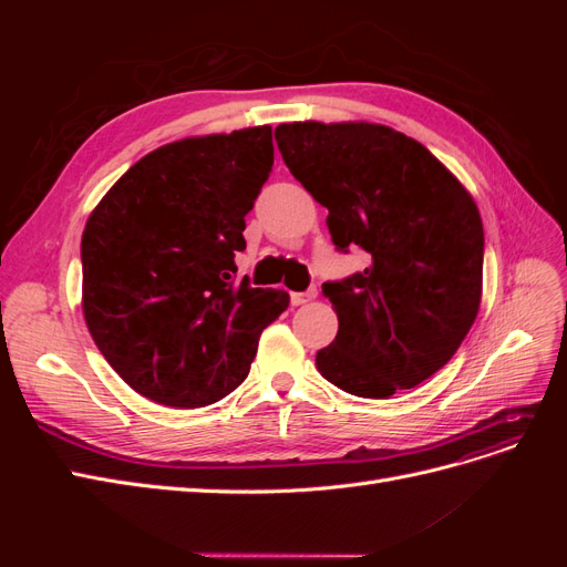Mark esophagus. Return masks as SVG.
<instances>
[{"instance_id":"34e87169","label":"esophagus","mask_w":567,"mask_h":567,"mask_svg":"<svg viewBox=\"0 0 567 567\" xmlns=\"http://www.w3.org/2000/svg\"><path fill=\"white\" fill-rule=\"evenodd\" d=\"M315 296H317V290L310 288V290H302V293H290V302H293V305H305V302L315 300Z\"/></svg>"}]
</instances>
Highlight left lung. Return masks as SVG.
I'll use <instances>...</instances> for the list:
<instances>
[{
	"mask_svg": "<svg viewBox=\"0 0 567 567\" xmlns=\"http://www.w3.org/2000/svg\"><path fill=\"white\" fill-rule=\"evenodd\" d=\"M274 140L321 203L336 250L369 267L326 281L338 336L317 352L326 381L385 400L431 379L471 331L483 293V219L471 194L411 136L371 123H288Z\"/></svg>",
	"mask_w": 567,
	"mask_h": 567,
	"instance_id": "left-lung-1",
	"label": "left lung"
}]
</instances>
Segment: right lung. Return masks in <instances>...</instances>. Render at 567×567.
Segmentation results:
<instances>
[{"label":"right lung","instance_id":"add662e5","mask_svg":"<svg viewBox=\"0 0 567 567\" xmlns=\"http://www.w3.org/2000/svg\"><path fill=\"white\" fill-rule=\"evenodd\" d=\"M271 127L161 146L120 177L82 234V310L132 390L177 409L227 398L290 302L236 281L246 215L269 179Z\"/></svg>","mask_w":567,"mask_h":567}]
</instances>
